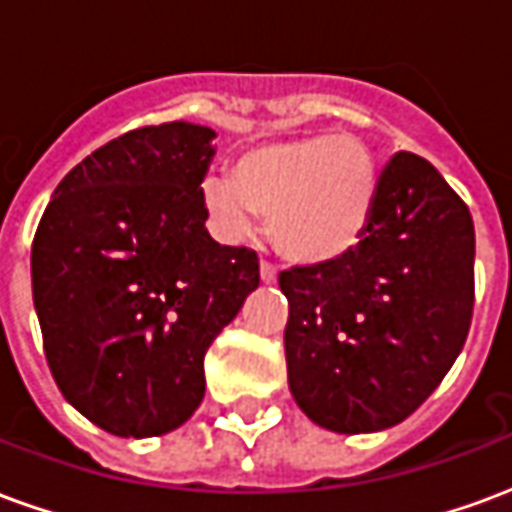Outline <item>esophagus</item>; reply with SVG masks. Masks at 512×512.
<instances>
[{"instance_id":"34e87169","label":"esophagus","mask_w":512,"mask_h":512,"mask_svg":"<svg viewBox=\"0 0 512 512\" xmlns=\"http://www.w3.org/2000/svg\"><path fill=\"white\" fill-rule=\"evenodd\" d=\"M260 279H263L266 285H271V282H277V268L263 260V263H260Z\"/></svg>"}]
</instances>
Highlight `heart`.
<instances>
[{"mask_svg":"<svg viewBox=\"0 0 512 512\" xmlns=\"http://www.w3.org/2000/svg\"><path fill=\"white\" fill-rule=\"evenodd\" d=\"M202 200L230 238L268 222L279 255L326 263L365 230L376 200V158L351 134H312L241 150L233 178H208Z\"/></svg>","mask_w":512,"mask_h":512,"instance_id":"1","label":"heart"}]
</instances>
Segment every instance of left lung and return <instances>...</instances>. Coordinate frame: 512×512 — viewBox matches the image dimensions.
Segmentation results:
<instances>
[{
  "instance_id": "left-lung-1",
  "label": "left lung",
  "mask_w": 512,
  "mask_h": 512,
  "mask_svg": "<svg viewBox=\"0 0 512 512\" xmlns=\"http://www.w3.org/2000/svg\"><path fill=\"white\" fill-rule=\"evenodd\" d=\"M285 359L301 411L334 433L414 414L461 354L474 310V224L439 169L400 150L359 244L279 274Z\"/></svg>"
}]
</instances>
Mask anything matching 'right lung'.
<instances>
[{"label": "right lung", "instance_id": "add662e5", "mask_svg": "<svg viewBox=\"0 0 512 512\" xmlns=\"http://www.w3.org/2000/svg\"><path fill=\"white\" fill-rule=\"evenodd\" d=\"M213 131L161 123L106 142L60 180L32 241L46 362L73 408L123 439L180 428L202 362L260 285L255 249L205 230Z\"/></svg>", "mask_w": 512, "mask_h": 512}]
</instances>
